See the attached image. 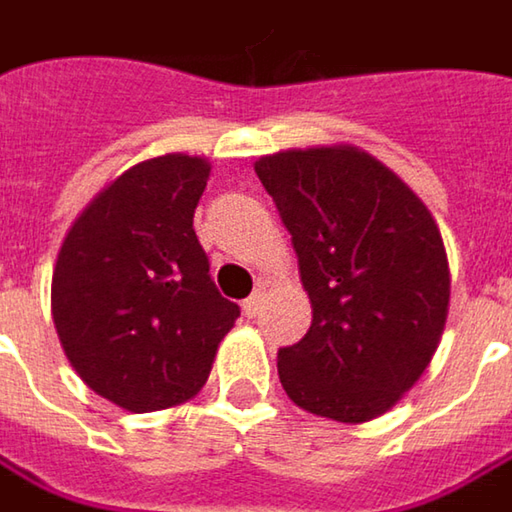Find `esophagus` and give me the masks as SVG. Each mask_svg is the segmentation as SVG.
Returning <instances> with one entry per match:
<instances>
[{"label": "esophagus", "mask_w": 512, "mask_h": 512, "mask_svg": "<svg viewBox=\"0 0 512 512\" xmlns=\"http://www.w3.org/2000/svg\"><path fill=\"white\" fill-rule=\"evenodd\" d=\"M262 306H265V294H262V291H256V294H250V297L244 300V306H241V309H244L247 317H256V314L262 311Z\"/></svg>", "instance_id": "obj_1"}]
</instances>
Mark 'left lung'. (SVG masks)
<instances>
[{
    "mask_svg": "<svg viewBox=\"0 0 512 512\" xmlns=\"http://www.w3.org/2000/svg\"><path fill=\"white\" fill-rule=\"evenodd\" d=\"M309 291L311 326L279 349V382L338 422L384 414L428 367L449 314V262L425 203L358 148L262 157Z\"/></svg>",
    "mask_w": 512,
    "mask_h": 512,
    "instance_id": "left-lung-1",
    "label": "left lung"
}]
</instances>
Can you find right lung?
Listing matches in <instances>:
<instances>
[{"label": "right lung", "mask_w": 512, "mask_h": 512, "mask_svg": "<svg viewBox=\"0 0 512 512\" xmlns=\"http://www.w3.org/2000/svg\"><path fill=\"white\" fill-rule=\"evenodd\" d=\"M201 157L165 154L128 168L78 215L52 276V317L75 373L133 414L201 390L241 314L209 276L195 209Z\"/></svg>", "instance_id": "obj_1"}]
</instances>
